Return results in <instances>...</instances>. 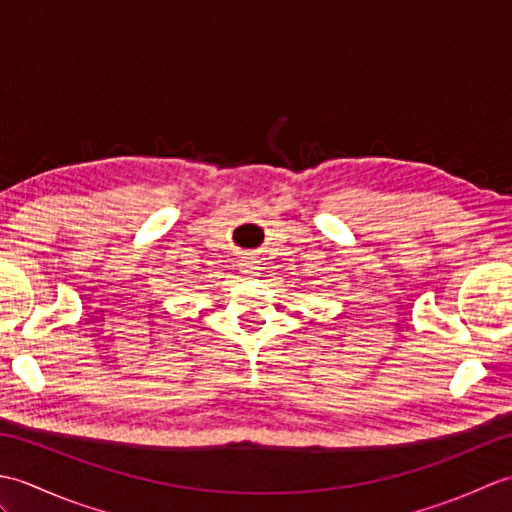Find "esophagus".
<instances>
[{
  "instance_id": "obj_1",
  "label": "esophagus",
  "mask_w": 512,
  "mask_h": 512,
  "mask_svg": "<svg viewBox=\"0 0 512 512\" xmlns=\"http://www.w3.org/2000/svg\"><path fill=\"white\" fill-rule=\"evenodd\" d=\"M257 270V266H255V262L253 259H248V262H244V273H248V275H253Z\"/></svg>"
}]
</instances>
